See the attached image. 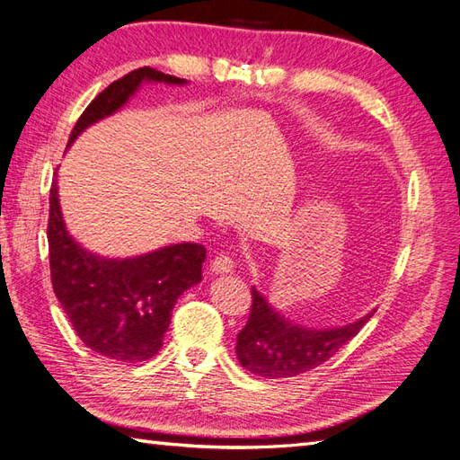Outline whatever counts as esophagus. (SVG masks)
<instances>
[{
	"instance_id": "34e87169",
	"label": "esophagus",
	"mask_w": 460,
	"mask_h": 460,
	"mask_svg": "<svg viewBox=\"0 0 460 460\" xmlns=\"http://www.w3.org/2000/svg\"><path fill=\"white\" fill-rule=\"evenodd\" d=\"M233 269H234V261H233V256L227 252H219L216 259L211 261V272H216V274H227Z\"/></svg>"
}]
</instances>
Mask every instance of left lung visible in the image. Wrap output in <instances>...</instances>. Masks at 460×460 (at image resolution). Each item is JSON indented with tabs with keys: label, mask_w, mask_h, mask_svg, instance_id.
<instances>
[{
	"label": "left lung",
	"mask_w": 460,
	"mask_h": 460,
	"mask_svg": "<svg viewBox=\"0 0 460 460\" xmlns=\"http://www.w3.org/2000/svg\"><path fill=\"white\" fill-rule=\"evenodd\" d=\"M247 325L237 335V358L243 368L262 378H290L323 365L372 317L337 329H305L292 325L276 314L269 302L254 290Z\"/></svg>",
	"instance_id": "8db88e82"
}]
</instances>
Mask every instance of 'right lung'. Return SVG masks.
Returning a JSON list of instances; mask_svg holds the SVG:
<instances>
[{
  "instance_id": "right-lung-1",
  "label": "right lung",
  "mask_w": 460,
  "mask_h": 460,
  "mask_svg": "<svg viewBox=\"0 0 460 460\" xmlns=\"http://www.w3.org/2000/svg\"><path fill=\"white\" fill-rule=\"evenodd\" d=\"M146 80L186 82L148 66L125 74L84 110L68 145L85 127L119 110ZM47 237L52 290L82 343L121 362L153 358L163 347L176 300L201 280L204 244L181 243L135 259H102L74 243L64 227L57 181L49 196Z\"/></svg>"
}]
</instances>
